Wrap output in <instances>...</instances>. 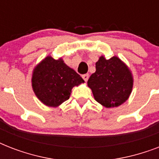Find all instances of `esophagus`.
Masks as SVG:
<instances>
[{
    "instance_id": "esophagus-1",
    "label": "esophagus",
    "mask_w": 159,
    "mask_h": 159,
    "mask_svg": "<svg viewBox=\"0 0 159 159\" xmlns=\"http://www.w3.org/2000/svg\"><path fill=\"white\" fill-rule=\"evenodd\" d=\"M82 78H83V80H84L85 82H87V80L89 78V74H88V73H87V74H83L82 75Z\"/></svg>"
}]
</instances>
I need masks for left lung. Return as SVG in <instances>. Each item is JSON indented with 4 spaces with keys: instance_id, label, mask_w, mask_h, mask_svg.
<instances>
[{
    "instance_id": "left-lung-1",
    "label": "left lung",
    "mask_w": 159,
    "mask_h": 159,
    "mask_svg": "<svg viewBox=\"0 0 159 159\" xmlns=\"http://www.w3.org/2000/svg\"><path fill=\"white\" fill-rule=\"evenodd\" d=\"M95 99L105 107L120 106L128 99L133 78L125 64L117 57L106 60L103 56L96 63V72L87 81Z\"/></svg>"
}]
</instances>
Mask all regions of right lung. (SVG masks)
Here are the masks:
<instances>
[{
    "label": "right lung",
    "mask_w": 159,
    "mask_h": 159,
    "mask_svg": "<svg viewBox=\"0 0 159 159\" xmlns=\"http://www.w3.org/2000/svg\"><path fill=\"white\" fill-rule=\"evenodd\" d=\"M84 82L79 74L61 58L47 57L35 67L32 77L34 92L43 104L57 106L69 99L72 88Z\"/></svg>",
    "instance_id": "1"
}]
</instances>
